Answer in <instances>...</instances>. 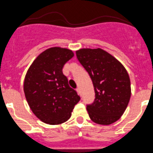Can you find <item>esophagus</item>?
<instances>
[{
  "label": "esophagus",
  "instance_id": "1",
  "mask_svg": "<svg viewBox=\"0 0 153 153\" xmlns=\"http://www.w3.org/2000/svg\"><path fill=\"white\" fill-rule=\"evenodd\" d=\"M76 91H77L78 94H79V95H81V92H80V90H79V88H76Z\"/></svg>",
  "mask_w": 153,
  "mask_h": 153
}]
</instances>
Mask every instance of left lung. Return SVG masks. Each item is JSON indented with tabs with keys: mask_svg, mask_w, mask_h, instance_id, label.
<instances>
[{
	"mask_svg": "<svg viewBox=\"0 0 153 153\" xmlns=\"http://www.w3.org/2000/svg\"><path fill=\"white\" fill-rule=\"evenodd\" d=\"M76 58L92 81L95 98L87 104L90 119L99 125H110L120 119L131 97L128 74L119 61L99 49H81Z\"/></svg>",
	"mask_w": 153,
	"mask_h": 153,
	"instance_id": "obj_1",
	"label": "left lung"
}]
</instances>
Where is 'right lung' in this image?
Here are the masks:
<instances>
[{"mask_svg":"<svg viewBox=\"0 0 153 153\" xmlns=\"http://www.w3.org/2000/svg\"><path fill=\"white\" fill-rule=\"evenodd\" d=\"M74 56L70 49L49 48L37 56L26 74L24 92L27 104L34 114L46 124L68 121L80 100L62 73L65 64Z\"/></svg>","mask_w":153,"mask_h":153,"instance_id":"1","label":"right lung"}]
</instances>
